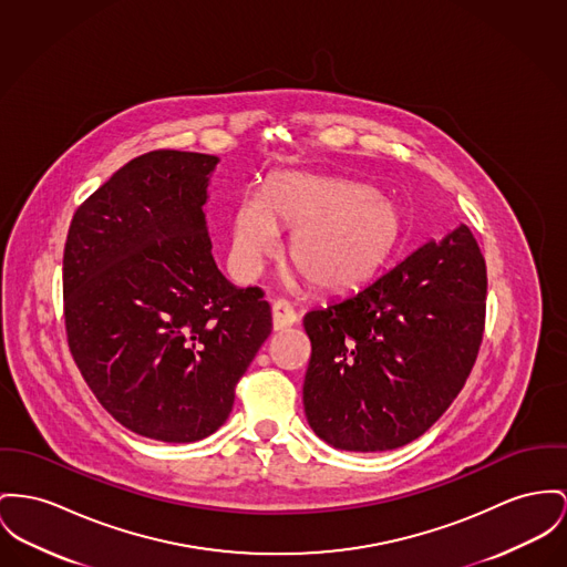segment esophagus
Instances as JSON below:
<instances>
[{"instance_id":"1","label":"esophagus","mask_w":567,"mask_h":567,"mask_svg":"<svg viewBox=\"0 0 567 567\" xmlns=\"http://www.w3.org/2000/svg\"><path fill=\"white\" fill-rule=\"evenodd\" d=\"M299 320L295 307L288 301L272 302V331H286Z\"/></svg>"}]
</instances>
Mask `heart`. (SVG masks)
Masks as SVG:
<instances>
[{"instance_id": "b5f03b06", "label": "heart", "mask_w": 567, "mask_h": 567, "mask_svg": "<svg viewBox=\"0 0 567 567\" xmlns=\"http://www.w3.org/2000/svg\"><path fill=\"white\" fill-rule=\"evenodd\" d=\"M281 226L297 227L295 265L311 286L346 295L368 286L400 249L402 206L370 185L311 172H279L265 193L245 190L231 213L227 266L238 281L260 275L281 249Z\"/></svg>"}]
</instances>
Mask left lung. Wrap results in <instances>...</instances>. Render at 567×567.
Returning a JSON list of instances; mask_svg holds the SVG:
<instances>
[{"mask_svg":"<svg viewBox=\"0 0 567 567\" xmlns=\"http://www.w3.org/2000/svg\"><path fill=\"white\" fill-rule=\"evenodd\" d=\"M486 262L471 229L427 240L346 299L311 309L302 404L343 452H386L443 415L477 359Z\"/></svg>","mask_w":567,"mask_h":567,"instance_id":"left-lung-1","label":"left lung"}]
</instances>
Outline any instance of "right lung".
Returning <instances> with one entry per match:
<instances>
[{"label": "right lung", "instance_id": "obj_1", "mask_svg": "<svg viewBox=\"0 0 567 567\" xmlns=\"http://www.w3.org/2000/svg\"><path fill=\"white\" fill-rule=\"evenodd\" d=\"M217 163L181 151L133 158L76 208L64 249L81 377L117 423L163 443L226 423L272 329L262 290L236 288L213 258L204 206Z\"/></svg>", "mask_w": 567, "mask_h": 567}]
</instances>
